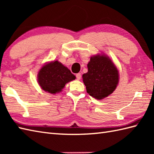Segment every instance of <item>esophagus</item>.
<instances>
[{
	"instance_id": "esophagus-1",
	"label": "esophagus",
	"mask_w": 154,
	"mask_h": 154,
	"mask_svg": "<svg viewBox=\"0 0 154 154\" xmlns=\"http://www.w3.org/2000/svg\"><path fill=\"white\" fill-rule=\"evenodd\" d=\"M76 77H77V80H80L81 79V73H77V74H76Z\"/></svg>"
}]
</instances>
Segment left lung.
I'll use <instances>...</instances> for the list:
<instances>
[{
  "instance_id": "left-lung-1",
  "label": "left lung",
  "mask_w": 154,
  "mask_h": 154,
  "mask_svg": "<svg viewBox=\"0 0 154 154\" xmlns=\"http://www.w3.org/2000/svg\"><path fill=\"white\" fill-rule=\"evenodd\" d=\"M88 72L83 75L87 92L97 99L113 93L119 83V71L106 55H95L87 64Z\"/></svg>"
}]
</instances>
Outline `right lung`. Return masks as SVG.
I'll return each instance as SVG.
<instances>
[{"label": "right lung", "mask_w": 154, "mask_h": 154, "mask_svg": "<svg viewBox=\"0 0 154 154\" xmlns=\"http://www.w3.org/2000/svg\"><path fill=\"white\" fill-rule=\"evenodd\" d=\"M38 79L42 89L55 94L61 91L65 84L75 79V76L67 67L58 61H55L40 69Z\"/></svg>", "instance_id": "right-lung-1"}]
</instances>
